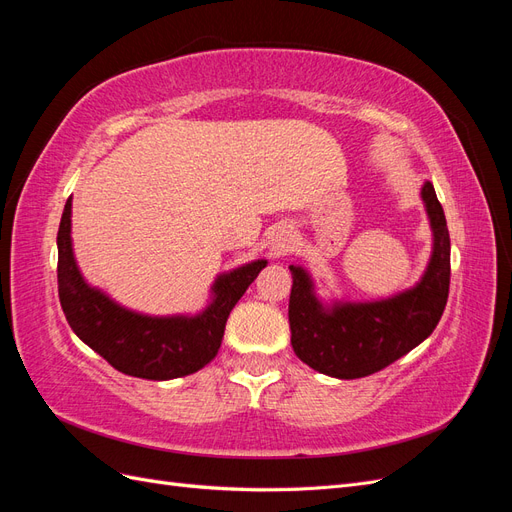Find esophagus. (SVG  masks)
<instances>
[{
    "mask_svg": "<svg viewBox=\"0 0 512 512\" xmlns=\"http://www.w3.org/2000/svg\"><path fill=\"white\" fill-rule=\"evenodd\" d=\"M284 247H286V237L280 235V237L273 239V250H275V252H282Z\"/></svg>",
    "mask_w": 512,
    "mask_h": 512,
    "instance_id": "1",
    "label": "esophagus"
}]
</instances>
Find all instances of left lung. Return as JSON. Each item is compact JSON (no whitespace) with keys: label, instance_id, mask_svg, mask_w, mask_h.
I'll return each mask as SVG.
<instances>
[{"label":"left lung","instance_id":"obj_1","mask_svg":"<svg viewBox=\"0 0 512 512\" xmlns=\"http://www.w3.org/2000/svg\"><path fill=\"white\" fill-rule=\"evenodd\" d=\"M421 200L431 226V256L414 286L386 299L324 301L305 267H288L290 342L303 363L339 380L365 378L401 359L436 329L451 284V237L429 181L421 185Z\"/></svg>","mask_w":512,"mask_h":512}]
</instances>
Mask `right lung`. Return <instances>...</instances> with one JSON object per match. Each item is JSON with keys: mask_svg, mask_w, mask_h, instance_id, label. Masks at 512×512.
Listing matches in <instances>:
<instances>
[{"mask_svg": "<svg viewBox=\"0 0 512 512\" xmlns=\"http://www.w3.org/2000/svg\"><path fill=\"white\" fill-rule=\"evenodd\" d=\"M265 267L267 260L258 258L220 273L211 284L207 305L196 314H141L85 280L72 247V196L61 213L57 232L61 309L83 344L121 374L134 378L173 380L211 363L222 346L232 307Z\"/></svg>", "mask_w": 512, "mask_h": 512, "instance_id": "add662e5", "label": "right lung"}]
</instances>
